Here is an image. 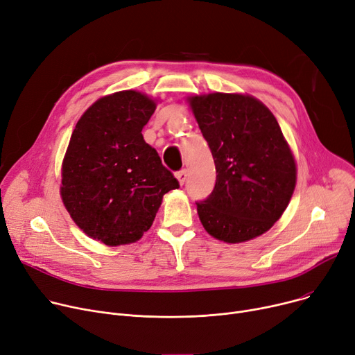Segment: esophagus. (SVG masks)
<instances>
[{"instance_id":"esophagus-1","label":"esophagus","mask_w":355,"mask_h":355,"mask_svg":"<svg viewBox=\"0 0 355 355\" xmlns=\"http://www.w3.org/2000/svg\"><path fill=\"white\" fill-rule=\"evenodd\" d=\"M177 178H178V181H180V184L184 185V182H185V180H187V170L178 171V173H177Z\"/></svg>"}]
</instances>
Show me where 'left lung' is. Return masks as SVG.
<instances>
[{
    "label": "left lung",
    "mask_w": 355,
    "mask_h": 355,
    "mask_svg": "<svg viewBox=\"0 0 355 355\" xmlns=\"http://www.w3.org/2000/svg\"><path fill=\"white\" fill-rule=\"evenodd\" d=\"M214 158L212 193L197 202L212 237L237 244L268 231L295 188L293 153L272 112L254 97L214 92L188 98Z\"/></svg>",
    "instance_id": "1"
}]
</instances>
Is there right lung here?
I'll use <instances>...</instances> for the list:
<instances>
[{
    "label": "right lung",
    "instance_id": "right-lung-1",
    "mask_svg": "<svg viewBox=\"0 0 355 355\" xmlns=\"http://www.w3.org/2000/svg\"><path fill=\"white\" fill-rule=\"evenodd\" d=\"M154 111L155 103L144 94L115 92L94 103L71 135L62 202L88 237L105 245L139 240L162 196L180 187L141 132Z\"/></svg>",
    "mask_w": 355,
    "mask_h": 355
}]
</instances>
